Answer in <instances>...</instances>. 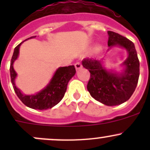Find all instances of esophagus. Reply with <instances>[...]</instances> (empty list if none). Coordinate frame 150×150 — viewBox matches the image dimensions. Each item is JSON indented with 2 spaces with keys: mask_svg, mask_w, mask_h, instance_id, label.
<instances>
[{
  "mask_svg": "<svg viewBox=\"0 0 150 150\" xmlns=\"http://www.w3.org/2000/svg\"><path fill=\"white\" fill-rule=\"evenodd\" d=\"M75 69L78 70V69H81V68L82 67V64H81L80 62H76L75 64Z\"/></svg>",
  "mask_w": 150,
  "mask_h": 150,
  "instance_id": "esophagus-1",
  "label": "esophagus"
}]
</instances>
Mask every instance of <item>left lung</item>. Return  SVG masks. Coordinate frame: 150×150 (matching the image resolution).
<instances>
[{
  "label": "left lung",
  "mask_w": 150,
  "mask_h": 150,
  "mask_svg": "<svg viewBox=\"0 0 150 150\" xmlns=\"http://www.w3.org/2000/svg\"><path fill=\"white\" fill-rule=\"evenodd\" d=\"M107 33L109 49L117 46L128 52L122 64L123 70L120 73L107 70L102 66V60L88 58L84 59L82 64L91 73L87 85L91 96L105 105L115 106L128 101L135 91L139 77V61L132 41L112 31Z\"/></svg>",
  "instance_id": "left-lung-1"
}]
</instances>
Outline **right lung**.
Segmentation results:
<instances>
[{"mask_svg":"<svg viewBox=\"0 0 150 150\" xmlns=\"http://www.w3.org/2000/svg\"><path fill=\"white\" fill-rule=\"evenodd\" d=\"M36 36H33L27 39L34 38ZM24 42V41H23ZM19 43L13 51V56L11 60L10 65V75L12 86L14 89L19 99L25 104L27 107L34 110H43L47 109H51L57 105L64 97V93L67 91V87L69 80L75 75L76 70L75 66L70 65L68 67H59L54 72L52 78L46 87L35 94L26 95L22 93L15 84L17 74L13 69V62L19 57V48L22 43Z\"/></svg>","mask_w":150,"mask_h":150,"instance_id":"1","label":"right lung"}]
</instances>
